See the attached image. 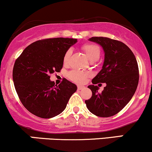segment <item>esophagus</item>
I'll list each match as a JSON object with an SVG mask.
<instances>
[{
	"label": "esophagus",
	"instance_id": "34e87169",
	"mask_svg": "<svg viewBox=\"0 0 152 152\" xmlns=\"http://www.w3.org/2000/svg\"><path fill=\"white\" fill-rule=\"evenodd\" d=\"M85 87L83 86V85H78V86H77V90H83V89H85Z\"/></svg>",
	"mask_w": 152,
	"mask_h": 152
}]
</instances>
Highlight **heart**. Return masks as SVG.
Returning a JSON list of instances; mask_svg holds the SVG:
<instances>
[{"instance_id": "1", "label": "heart", "mask_w": 152, "mask_h": 152, "mask_svg": "<svg viewBox=\"0 0 152 152\" xmlns=\"http://www.w3.org/2000/svg\"><path fill=\"white\" fill-rule=\"evenodd\" d=\"M82 49L85 52L87 57L88 58L90 62H96L99 60L101 55V51L97 45L94 44H85L82 47ZM71 50H67L64 55L63 63L67 65L69 62V58L71 56ZM90 75V73L87 72L80 70H73L69 73V77L71 80L77 83H83L85 81L86 78Z\"/></svg>"}]
</instances>
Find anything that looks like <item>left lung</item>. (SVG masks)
Instances as JSON below:
<instances>
[{
  "mask_svg": "<svg viewBox=\"0 0 152 152\" xmlns=\"http://www.w3.org/2000/svg\"><path fill=\"white\" fill-rule=\"evenodd\" d=\"M102 48L104 59L102 67L89 85L92 92L85 100L89 111L97 117H109L120 112L131 100L139 83V68L136 58L128 46L108 37L89 39ZM98 82L105 83L102 94L98 92Z\"/></svg>",
  "mask_w": 152,
  "mask_h": 152,
  "instance_id": "8db88e82",
  "label": "left lung"
}]
</instances>
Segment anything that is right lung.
I'll use <instances>...</instances> for the list:
<instances>
[{
    "mask_svg": "<svg viewBox=\"0 0 152 152\" xmlns=\"http://www.w3.org/2000/svg\"><path fill=\"white\" fill-rule=\"evenodd\" d=\"M77 42V39L64 37L37 40L15 60L12 79L16 92L34 115L49 119L60 115L77 91L76 85L67 80L58 86L50 80V75L62 68L64 55Z\"/></svg>",
    "mask_w": 152,
    "mask_h": 152,
    "instance_id": "add662e5",
    "label": "right lung"
}]
</instances>
